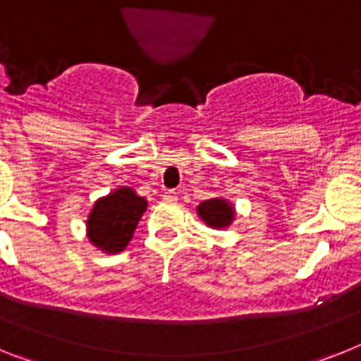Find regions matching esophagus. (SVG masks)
Masks as SVG:
<instances>
[{
  "mask_svg": "<svg viewBox=\"0 0 361 361\" xmlns=\"http://www.w3.org/2000/svg\"><path fill=\"white\" fill-rule=\"evenodd\" d=\"M164 200H168V202H175L177 200V191L175 190H166L164 191Z\"/></svg>",
  "mask_w": 361,
  "mask_h": 361,
  "instance_id": "1",
  "label": "esophagus"
}]
</instances>
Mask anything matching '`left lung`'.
<instances>
[{"instance_id":"obj_1","label":"left lung","mask_w":361,"mask_h":361,"mask_svg":"<svg viewBox=\"0 0 361 361\" xmlns=\"http://www.w3.org/2000/svg\"><path fill=\"white\" fill-rule=\"evenodd\" d=\"M199 215L212 228H224V226H228L231 222L233 208L226 200L212 199L200 204Z\"/></svg>"}]
</instances>
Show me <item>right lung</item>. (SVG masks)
<instances>
[{"instance_id":"add662e5","label":"right lung","mask_w":361,"mask_h":361,"mask_svg":"<svg viewBox=\"0 0 361 361\" xmlns=\"http://www.w3.org/2000/svg\"><path fill=\"white\" fill-rule=\"evenodd\" d=\"M146 206V199L137 197L130 188H121L116 193L99 199L88 219V238L92 244L106 253L123 251L132 240Z\"/></svg>"}]
</instances>
